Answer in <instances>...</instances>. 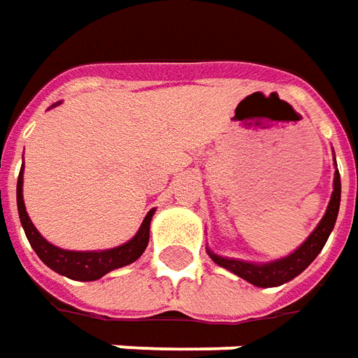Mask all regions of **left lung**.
Masks as SVG:
<instances>
[{
  "instance_id": "left-lung-1",
  "label": "left lung",
  "mask_w": 358,
  "mask_h": 358,
  "mask_svg": "<svg viewBox=\"0 0 358 358\" xmlns=\"http://www.w3.org/2000/svg\"><path fill=\"white\" fill-rule=\"evenodd\" d=\"M334 161H336V157H334ZM339 203H341V178H339V171L336 169L334 192H331V197H329L326 213L322 217V221L316 224V229L310 232L308 238L304 240L301 246L294 252H291L289 256L279 257V259H273V262L256 264V262H246V259H238V257L219 256L209 248H207V254L217 266L229 269L231 273L238 275L254 287L267 289V287H279V285L289 283L296 275H301L316 259L322 248L326 246L327 238H329V234L336 227Z\"/></svg>"
}]
</instances>
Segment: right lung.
<instances>
[{
    "mask_svg": "<svg viewBox=\"0 0 358 358\" xmlns=\"http://www.w3.org/2000/svg\"><path fill=\"white\" fill-rule=\"evenodd\" d=\"M62 104L56 102L52 104V108ZM24 164V162H22ZM22 171L19 172V180H17V209H19V219H21L24 234L31 242L32 250L36 252V256L56 273L69 277L73 281H96L102 275L110 273L118 267L129 266L136 259L141 257V254L149 244V229H151V219H153L155 209L145 215L143 222L136 232V236L127 240L124 244H120L116 248L108 250H89V252H81V250H64L57 248L54 244H50L48 240L44 238L38 232V229L32 224L31 217L27 213L24 207V199H22Z\"/></svg>",
    "mask_w": 358,
    "mask_h": 358,
    "instance_id": "add662e5",
    "label": "right lung"
}]
</instances>
